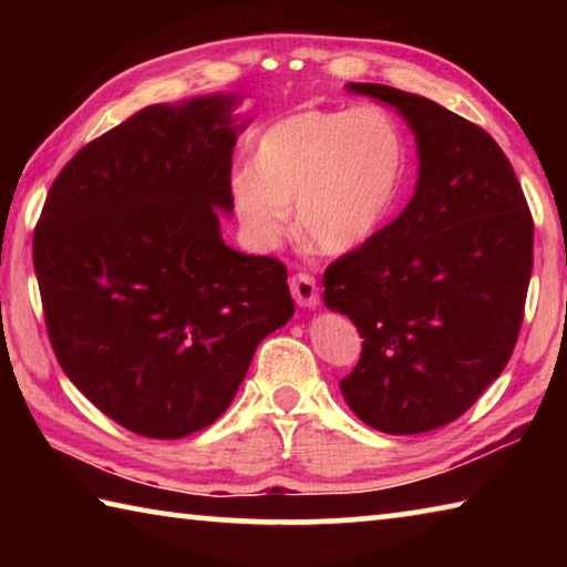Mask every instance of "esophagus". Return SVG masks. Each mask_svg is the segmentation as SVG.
<instances>
[{
	"instance_id": "34e87169",
	"label": "esophagus",
	"mask_w": 567,
	"mask_h": 567,
	"mask_svg": "<svg viewBox=\"0 0 567 567\" xmlns=\"http://www.w3.org/2000/svg\"><path fill=\"white\" fill-rule=\"evenodd\" d=\"M290 290L297 305L318 307L320 305V287L310 272H297L290 277Z\"/></svg>"
}]
</instances>
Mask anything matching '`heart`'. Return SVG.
Masks as SVG:
<instances>
[{
    "instance_id": "b5f03b06",
    "label": "heart",
    "mask_w": 567,
    "mask_h": 567,
    "mask_svg": "<svg viewBox=\"0 0 567 567\" xmlns=\"http://www.w3.org/2000/svg\"><path fill=\"white\" fill-rule=\"evenodd\" d=\"M405 140L385 110L300 107L257 134L249 169L233 177L239 223L270 247L290 223L322 252L362 245L395 205L405 175Z\"/></svg>"
}]
</instances>
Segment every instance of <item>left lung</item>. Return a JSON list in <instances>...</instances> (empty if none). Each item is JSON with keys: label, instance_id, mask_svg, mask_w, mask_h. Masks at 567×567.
Listing matches in <instances>:
<instances>
[{"label": "left lung", "instance_id": "left-lung-1", "mask_svg": "<svg viewBox=\"0 0 567 567\" xmlns=\"http://www.w3.org/2000/svg\"><path fill=\"white\" fill-rule=\"evenodd\" d=\"M348 92L405 117L420 169L402 215L322 275L324 305L362 338L340 390L380 433H427L463 415L511 360L533 272V215L483 127L388 84L350 82Z\"/></svg>", "mask_w": 567, "mask_h": 567}]
</instances>
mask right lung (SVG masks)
<instances>
[{"label": "right lung", "instance_id": "obj_1", "mask_svg": "<svg viewBox=\"0 0 567 567\" xmlns=\"http://www.w3.org/2000/svg\"><path fill=\"white\" fill-rule=\"evenodd\" d=\"M235 97L152 104L66 162L34 227L56 362L130 433L175 440L223 415L292 318L287 267L219 235L233 209Z\"/></svg>", "mask_w": 567, "mask_h": 567}]
</instances>
